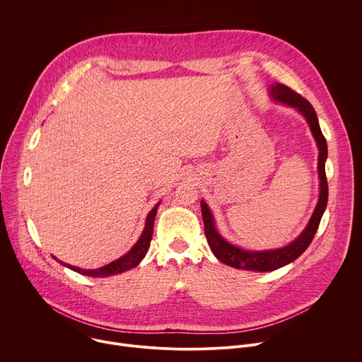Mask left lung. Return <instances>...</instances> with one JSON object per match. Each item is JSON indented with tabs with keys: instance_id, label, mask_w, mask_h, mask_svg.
<instances>
[{
	"instance_id": "8db88e82",
	"label": "left lung",
	"mask_w": 362,
	"mask_h": 362,
	"mask_svg": "<svg viewBox=\"0 0 362 362\" xmlns=\"http://www.w3.org/2000/svg\"><path fill=\"white\" fill-rule=\"evenodd\" d=\"M271 95L285 105L298 109L302 116L306 119L311 132L318 143L320 148V158H318V175H320V185H321V193L317 208L314 211V215L309 221L305 230L299 235L298 239H295L291 245L284 246L281 249L275 250H264V252H249L245 249H239L230 243H228L216 230L214 216L203 200L200 202L202 206V216L204 223V236L208 239V243L215 253L218 259L229 267L238 268V269H247V271H259V272H269L275 271L278 268H282L288 265L289 262L295 261L299 255L305 252V249L313 242L321 218L324 215V211L327 208L328 202V182L325 175V160H327V140L321 132L317 113L313 107L311 103L306 98H303L299 93L293 91L291 87L285 84L276 83L271 87Z\"/></svg>"
}]
</instances>
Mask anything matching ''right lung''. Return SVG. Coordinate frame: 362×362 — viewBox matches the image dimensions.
<instances>
[{
    "mask_svg": "<svg viewBox=\"0 0 362 362\" xmlns=\"http://www.w3.org/2000/svg\"><path fill=\"white\" fill-rule=\"evenodd\" d=\"M160 202L154 206V208L150 211V214L147 215V219H146V226H144V230L140 236V239L137 240V243L130 249V252H127L124 256H122L120 259L106 265V267H101L98 269H80L77 267H71L69 264H63L64 267L81 274V275H86V276H93V278H103V276H112V275H116V274H122V272H126L134 267L139 265V262L143 259L144 255L147 253L148 250V246H150V240H151V236H153V225H154V218H156V214H158V208H159Z\"/></svg>",
    "mask_w": 362,
    "mask_h": 362,
    "instance_id": "right-lung-1",
    "label": "right lung"
}]
</instances>
